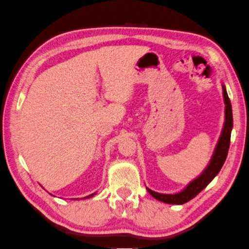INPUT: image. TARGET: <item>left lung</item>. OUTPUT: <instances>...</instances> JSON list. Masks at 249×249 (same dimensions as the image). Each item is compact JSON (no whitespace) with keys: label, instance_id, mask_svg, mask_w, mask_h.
I'll use <instances>...</instances> for the list:
<instances>
[{"label":"left lung","instance_id":"8db88e82","mask_svg":"<svg viewBox=\"0 0 249 249\" xmlns=\"http://www.w3.org/2000/svg\"><path fill=\"white\" fill-rule=\"evenodd\" d=\"M223 97L224 103H225V122H224V127L222 130L221 137H219L218 142L215 148V151L213 153L209 165L206 166L203 173L199 175L198 178H195L192 182L187 185L184 190L181 192L175 194H162L157 193L154 191L150 190L146 187L148 192L152 195V196L158 199V201L168 203V204H184V203L191 201L196 195L204 190L205 187L209 185V183L216 177L219 171H221L224 162L226 160L228 149H230L231 143V132L233 129V112H231V100L228 98L227 91L225 86L223 85Z\"/></svg>","mask_w":249,"mask_h":249}]
</instances>
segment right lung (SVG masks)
I'll return each mask as SVG.
<instances>
[{"instance_id": "1", "label": "right lung", "mask_w": 249, "mask_h": 249, "mask_svg": "<svg viewBox=\"0 0 249 249\" xmlns=\"http://www.w3.org/2000/svg\"><path fill=\"white\" fill-rule=\"evenodd\" d=\"M96 193H93V194H91V195H88V196H86V197H84V198H89V197H91V196H93V195H95ZM75 199H78V198H75Z\"/></svg>"}]
</instances>
